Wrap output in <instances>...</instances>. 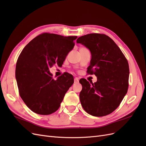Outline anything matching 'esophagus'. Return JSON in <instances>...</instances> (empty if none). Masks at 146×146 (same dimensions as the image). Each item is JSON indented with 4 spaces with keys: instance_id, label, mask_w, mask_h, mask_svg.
<instances>
[{
    "instance_id": "34e87169",
    "label": "esophagus",
    "mask_w": 146,
    "mask_h": 146,
    "mask_svg": "<svg viewBox=\"0 0 146 146\" xmlns=\"http://www.w3.org/2000/svg\"><path fill=\"white\" fill-rule=\"evenodd\" d=\"M78 78L77 77H76L74 78V83H78Z\"/></svg>"
}]
</instances>
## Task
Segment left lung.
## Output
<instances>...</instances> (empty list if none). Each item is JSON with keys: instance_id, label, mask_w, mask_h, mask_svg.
I'll return each instance as SVG.
<instances>
[{"instance_id": "obj_1", "label": "left lung", "mask_w": 146, "mask_h": 146, "mask_svg": "<svg viewBox=\"0 0 146 146\" xmlns=\"http://www.w3.org/2000/svg\"><path fill=\"white\" fill-rule=\"evenodd\" d=\"M77 43L91 51L87 73L98 77V81L92 85L85 78L79 81L82 85L79 96L82 107L92 116H107L119 107L127 92L128 61L116 44L105 34L84 35L77 39Z\"/></svg>"}]
</instances>
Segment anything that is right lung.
<instances>
[{
	"instance_id": "obj_1",
	"label": "right lung",
	"mask_w": 146,
	"mask_h": 146,
	"mask_svg": "<svg viewBox=\"0 0 146 146\" xmlns=\"http://www.w3.org/2000/svg\"><path fill=\"white\" fill-rule=\"evenodd\" d=\"M77 38L43 33L22 50L16 63V78L21 99L34 113L48 115L55 112L74 83L72 75L69 73L54 80L49 69L63 64Z\"/></svg>"
}]
</instances>
